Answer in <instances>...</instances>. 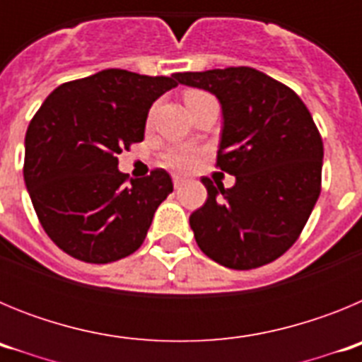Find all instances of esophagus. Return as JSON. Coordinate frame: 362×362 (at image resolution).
<instances>
[{"mask_svg": "<svg viewBox=\"0 0 362 362\" xmlns=\"http://www.w3.org/2000/svg\"><path fill=\"white\" fill-rule=\"evenodd\" d=\"M172 181H174V187L179 188V187H183L185 177H181V175H172Z\"/></svg>", "mask_w": 362, "mask_h": 362, "instance_id": "esophagus-1", "label": "esophagus"}]
</instances>
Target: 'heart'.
<instances>
[{
	"label": "heart",
	"instance_id": "heart-1",
	"mask_svg": "<svg viewBox=\"0 0 362 362\" xmlns=\"http://www.w3.org/2000/svg\"><path fill=\"white\" fill-rule=\"evenodd\" d=\"M203 95V92H188L185 95V101H190V99H196ZM199 159V152L196 148H190V146H179V148H172L170 152L165 156V163L175 170H190L194 168Z\"/></svg>",
	"mask_w": 362,
	"mask_h": 362
}]
</instances>
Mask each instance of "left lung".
I'll use <instances>...</instances> for the list:
<instances>
[{"mask_svg": "<svg viewBox=\"0 0 362 362\" xmlns=\"http://www.w3.org/2000/svg\"><path fill=\"white\" fill-rule=\"evenodd\" d=\"M216 95L223 110L217 166L225 188L203 177L209 197L190 216L197 246L212 261L252 270L297 241L321 194L322 139L299 95L250 66L175 74Z\"/></svg>", "mask_w": 362, "mask_h": 362, "instance_id": "8db88e82", "label": "left lung"}]
</instances>
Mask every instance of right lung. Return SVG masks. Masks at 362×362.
<instances>
[{
  "label": "right lung",
  "mask_w": 362,
  "mask_h": 362,
  "mask_svg": "<svg viewBox=\"0 0 362 362\" xmlns=\"http://www.w3.org/2000/svg\"><path fill=\"white\" fill-rule=\"evenodd\" d=\"M174 86L175 74L101 70L57 86L32 117L25 185L41 226L63 252L105 264L143 245L174 185L163 168L127 183L117 153L143 141L150 107Z\"/></svg>",
  "instance_id": "obj_1"
}]
</instances>
